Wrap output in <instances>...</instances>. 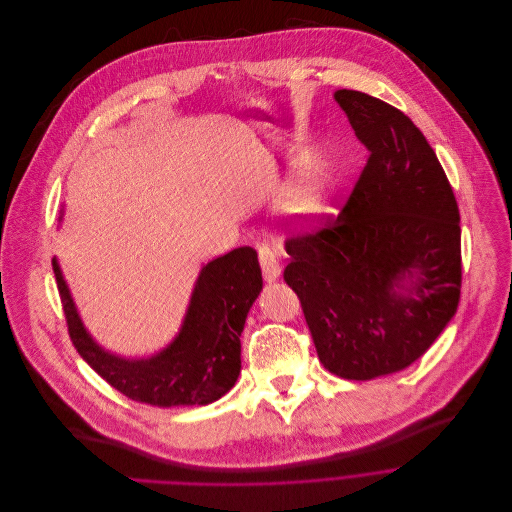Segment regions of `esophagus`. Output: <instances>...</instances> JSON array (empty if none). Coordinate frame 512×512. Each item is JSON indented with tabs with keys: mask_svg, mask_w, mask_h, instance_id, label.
I'll use <instances>...</instances> for the list:
<instances>
[{
	"mask_svg": "<svg viewBox=\"0 0 512 512\" xmlns=\"http://www.w3.org/2000/svg\"><path fill=\"white\" fill-rule=\"evenodd\" d=\"M258 260H260V266H262V274L268 282H274L282 274V266L278 262V256L268 246L258 248Z\"/></svg>",
	"mask_w": 512,
	"mask_h": 512,
	"instance_id": "34e87169",
	"label": "esophagus"
}]
</instances>
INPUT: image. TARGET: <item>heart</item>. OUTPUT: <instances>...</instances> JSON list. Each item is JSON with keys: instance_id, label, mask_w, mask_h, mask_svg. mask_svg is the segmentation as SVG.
<instances>
[{"instance_id": "1", "label": "heart", "mask_w": 512, "mask_h": 512, "mask_svg": "<svg viewBox=\"0 0 512 512\" xmlns=\"http://www.w3.org/2000/svg\"><path fill=\"white\" fill-rule=\"evenodd\" d=\"M329 208V173L321 161L306 163L278 199V212L294 224H309Z\"/></svg>"}]
</instances>
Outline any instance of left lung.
I'll list each match as a JSON object with an SVG mask.
<instances>
[{"label":"left lung","mask_w":512,"mask_h":512,"mask_svg":"<svg viewBox=\"0 0 512 512\" xmlns=\"http://www.w3.org/2000/svg\"><path fill=\"white\" fill-rule=\"evenodd\" d=\"M367 165L343 212L286 240V284L298 294L325 369L367 381L410 367L460 300V214L448 177L401 111L337 90Z\"/></svg>","instance_id":"1"}]
</instances>
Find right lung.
Returning <instances> with one entry per match:
<instances>
[{"label": "right lung", "instance_id": "1", "mask_svg": "<svg viewBox=\"0 0 512 512\" xmlns=\"http://www.w3.org/2000/svg\"><path fill=\"white\" fill-rule=\"evenodd\" d=\"M52 266L76 351L123 395L157 407L208 405L236 385L242 369L240 337L262 290L256 250L236 248L203 266L173 341L139 359L111 353L92 339L56 258Z\"/></svg>", "mask_w": 512, "mask_h": 512}]
</instances>
